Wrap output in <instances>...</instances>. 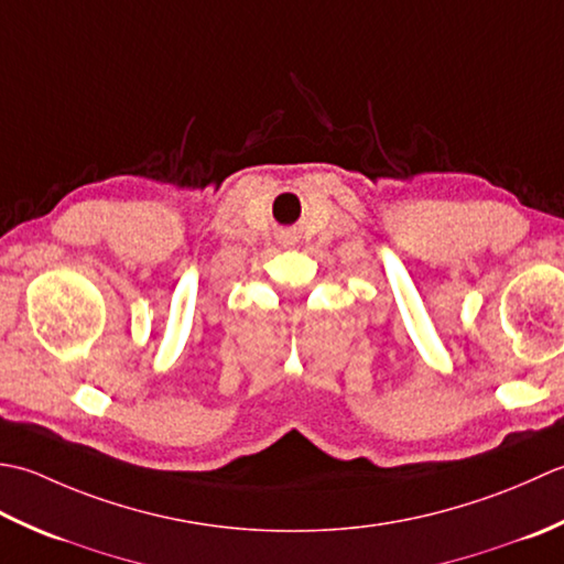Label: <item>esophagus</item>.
<instances>
[{"mask_svg":"<svg viewBox=\"0 0 564 564\" xmlns=\"http://www.w3.org/2000/svg\"><path fill=\"white\" fill-rule=\"evenodd\" d=\"M284 243H286V246H292V238H286V236H284Z\"/></svg>","mask_w":564,"mask_h":564,"instance_id":"esophagus-1","label":"esophagus"}]
</instances>
